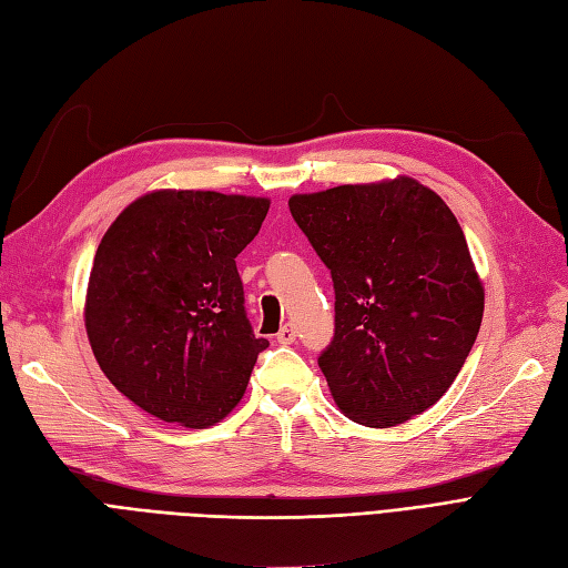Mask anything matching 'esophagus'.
Instances as JSON below:
<instances>
[{
	"mask_svg": "<svg viewBox=\"0 0 568 568\" xmlns=\"http://www.w3.org/2000/svg\"><path fill=\"white\" fill-rule=\"evenodd\" d=\"M296 336H298V332H296V326L294 324H284L282 329L277 332V341L282 343V346H288V343H294L296 341Z\"/></svg>",
	"mask_w": 568,
	"mask_h": 568,
	"instance_id": "1",
	"label": "esophagus"
}]
</instances>
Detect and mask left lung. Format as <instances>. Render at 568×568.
Instances as JSON below:
<instances>
[{"label":"left lung","mask_w":568,"mask_h":568,"mask_svg":"<svg viewBox=\"0 0 568 568\" xmlns=\"http://www.w3.org/2000/svg\"><path fill=\"white\" fill-rule=\"evenodd\" d=\"M288 209L332 270L336 332L317 363L338 409L388 428L436 405L486 298L453 211L405 175L294 194Z\"/></svg>","instance_id":"8db88e82"}]
</instances>
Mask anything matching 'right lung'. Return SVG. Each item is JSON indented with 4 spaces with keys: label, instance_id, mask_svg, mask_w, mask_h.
I'll use <instances>...</instances> for the list:
<instances>
[{
    "label": "right lung",
    "instance_id": "obj_1",
    "mask_svg": "<svg viewBox=\"0 0 568 568\" xmlns=\"http://www.w3.org/2000/svg\"><path fill=\"white\" fill-rule=\"evenodd\" d=\"M270 199L156 189L132 201L97 248L84 329L106 379L149 415L209 428L244 398L265 351L234 257Z\"/></svg>",
    "mask_w": 568,
    "mask_h": 568
}]
</instances>
